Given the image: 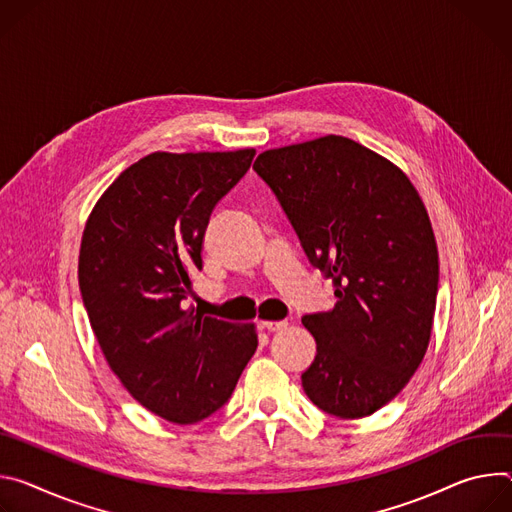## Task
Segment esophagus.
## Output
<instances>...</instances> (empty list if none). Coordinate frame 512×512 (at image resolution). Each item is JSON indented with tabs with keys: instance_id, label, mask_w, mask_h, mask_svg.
<instances>
[{
	"instance_id": "esophagus-1",
	"label": "esophagus",
	"mask_w": 512,
	"mask_h": 512,
	"mask_svg": "<svg viewBox=\"0 0 512 512\" xmlns=\"http://www.w3.org/2000/svg\"><path fill=\"white\" fill-rule=\"evenodd\" d=\"M289 321L287 319H280V321H260V327L262 329H268V331H282L287 329Z\"/></svg>"
}]
</instances>
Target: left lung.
I'll use <instances>...</instances> for the list:
<instances>
[{
  "instance_id": "left-lung-1",
  "label": "left lung",
  "mask_w": 512,
  "mask_h": 512,
  "mask_svg": "<svg viewBox=\"0 0 512 512\" xmlns=\"http://www.w3.org/2000/svg\"><path fill=\"white\" fill-rule=\"evenodd\" d=\"M254 170L335 289L331 311L303 317L317 342L303 388L333 417L372 415L429 346L439 262L427 209L401 168L344 136L266 150Z\"/></svg>"
}]
</instances>
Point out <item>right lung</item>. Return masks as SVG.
Masks as SVG:
<instances>
[{
  "label": "right lung",
  "instance_id": "obj_1",
  "mask_svg": "<svg viewBox=\"0 0 512 512\" xmlns=\"http://www.w3.org/2000/svg\"><path fill=\"white\" fill-rule=\"evenodd\" d=\"M256 150L154 152L126 168L93 207L79 289L101 352L134 399L191 425L219 411L258 348L254 325L185 309L215 205Z\"/></svg>",
  "mask_w": 512,
  "mask_h": 512
}]
</instances>
